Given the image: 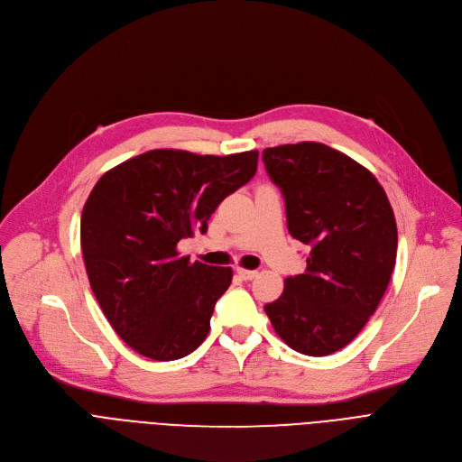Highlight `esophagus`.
<instances>
[{
	"mask_svg": "<svg viewBox=\"0 0 462 462\" xmlns=\"http://www.w3.org/2000/svg\"><path fill=\"white\" fill-rule=\"evenodd\" d=\"M237 276H239L241 280L248 282V280H254V278L257 276V273H255V271H246V269H237Z\"/></svg>",
	"mask_w": 462,
	"mask_h": 462,
	"instance_id": "obj_1",
	"label": "esophagus"
}]
</instances>
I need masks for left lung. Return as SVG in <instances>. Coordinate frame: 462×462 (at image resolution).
Instances as JSON below:
<instances>
[{"mask_svg": "<svg viewBox=\"0 0 462 462\" xmlns=\"http://www.w3.org/2000/svg\"><path fill=\"white\" fill-rule=\"evenodd\" d=\"M285 197L287 226L310 246L303 274L285 280L265 305L278 337L294 351L325 356L356 338L376 310L397 261V223L374 175L319 143L263 150Z\"/></svg>", "mask_w": 462, "mask_h": 462, "instance_id": "obj_1", "label": "left lung"}]
</instances>
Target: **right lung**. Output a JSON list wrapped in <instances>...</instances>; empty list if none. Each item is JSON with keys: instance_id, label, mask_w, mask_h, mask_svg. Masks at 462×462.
<instances>
[{"instance_id": "add662e5", "label": "right lung", "mask_w": 462, "mask_h": 462, "mask_svg": "<svg viewBox=\"0 0 462 462\" xmlns=\"http://www.w3.org/2000/svg\"><path fill=\"white\" fill-rule=\"evenodd\" d=\"M257 152L226 157L152 150L106 171L82 210L88 278L115 333L139 355L168 362L199 347L230 267L180 255L219 203L257 170Z\"/></svg>"}]
</instances>
